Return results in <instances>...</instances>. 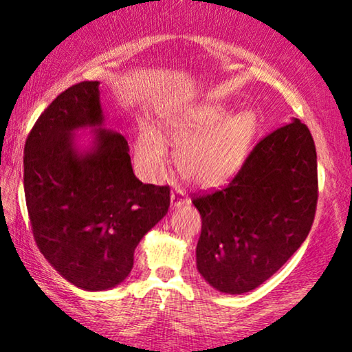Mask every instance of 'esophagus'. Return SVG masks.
Returning a JSON list of instances; mask_svg holds the SVG:
<instances>
[{"label":"esophagus","mask_w":352,"mask_h":352,"mask_svg":"<svg viewBox=\"0 0 352 352\" xmlns=\"http://www.w3.org/2000/svg\"><path fill=\"white\" fill-rule=\"evenodd\" d=\"M189 199H187V195L184 194V190L181 189H175L171 192V206L173 208H181V206L184 205H189Z\"/></svg>","instance_id":"obj_1"}]
</instances>
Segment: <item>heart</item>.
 Returning a JSON list of instances; mask_svg holds the SVG:
<instances>
[{
	"mask_svg": "<svg viewBox=\"0 0 352 352\" xmlns=\"http://www.w3.org/2000/svg\"><path fill=\"white\" fill-rule=\"evenodd\" d=\"M176 151V168L190 184L219 186L243 165L259 131L253 109L232 113L223 102H200L166 118ZM136 166L148 181L160 179L166 168V142L157 129L146 128L136 144Z\"/></svg>",
	"mask_w": 352,
	"mask_h": 352,
	"instance_id": "b5f03b06",
	"label": "heart"
}]
</instances>
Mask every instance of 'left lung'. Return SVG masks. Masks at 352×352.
Listing matches in <instances>:
<instances>
[{
    "label": "left lung",
    "instance_id": "left-lung-1",
    "mask_svg": "<svg viewBox=\"0 0 352 352\" xmlns=\"http://www.w3.org/2000/svg\"><path fill=\"white\" fill-rule=\"evenodd\" d=\"M201 216L197 269L221 293L252 292L309 234L317 205V153L298 118L256 144L224 189L192 200Z\"/></svg>",
    "mask_w": 352,
    "mask_h": 352
}]
</instances>
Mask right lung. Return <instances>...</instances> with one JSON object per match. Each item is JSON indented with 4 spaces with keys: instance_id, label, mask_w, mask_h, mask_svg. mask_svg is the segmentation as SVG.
<instances>
[{
    "instance_id": "obj_1",
    "label": "right lung",
    "mask_w": 352,
    "mask_h": 352,
    "mask_svg": "<svg viewBox=\"0 0 352 352\" xmlns=\"http://www.w3.org/2000/svg\"><path fill=\"white\" fill-rule=\"evenodd\" d=\"M99 81L52 100L23 148V190L35 242L72 285L104 292L129 276L134 250L168 213L170 187L134 176L123 134L105 128ZM80 131L94 134L80 144Z\"/></svg>"
}]
</instances>
